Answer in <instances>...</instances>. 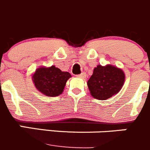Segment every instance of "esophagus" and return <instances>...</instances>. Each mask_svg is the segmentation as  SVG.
I'll use <instances>...</instances> for the list:
<instances>
[{
    "label": "esophagus",
    "mask_w": 150,
    "mask_h": 150,
    "mask_svg": "<svg viewBox=\"0 0 150 150\" xmlns=\"http://www.w3.org/2000/svg\"><path fill=\"white\" fill-rule=\"evenodd\" d=\"M77 76L79 77V78H85L86 76V74L85 72H82V73H81L80 75H78Z\"/></svg>",
    "instance_id": "esophagus-1"
}]
</instances>
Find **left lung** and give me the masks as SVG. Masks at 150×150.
<instances>
[{
  "mask_svg": "<svg viewBox=\"0 0 150 150\" xmlns=\"http://www.w3.org/2000/svg\"><path fill=\"white\" fill-rule=\"evenodd\" d=\"M125 81V75L121 68L111 64H98L93 70L87 86L94 98L105 100L120 92Z\"/></svg>",
  "mask_w": 150,
  "mask_h": 150,
  "instance_id": "1",
  "label": "left lung"
}]
</instances>
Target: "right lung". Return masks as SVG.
<instances>
[{"label": "right lung", "mask_w": 150, "mask_h": 150, "mask_svg": "<svg viewBox=\"0 0 150 150\" xmlns=\"http://www.w3.org/2000/svg\"><path fill=\"white\" fill-rule=\"evenodd\" d=\"M72 75L68 72H62L55 66H41L32 75V81L40 92L47 97H57L62 94L67 81Z\"/></svg>", "instance_id": "right-lung-1"}]
</instances>
